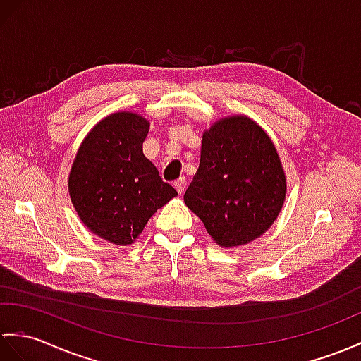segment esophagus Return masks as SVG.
<instances>
[{
	"label": "esophagus",
	"instance_id": "1",
	"mask_svg": "<svg viewBox=\"0 0 361 361\" xmlns=\"http://www.w3.org/2000/svg\"><path fill=\"white\" fill-rule=\"evenodd\" d=\"M173 186H175V189H177L178 194L181 195L184 192V188H186V178H178L177 181L173 183Z\"/></svg>",
	"mask_w": 361,
	"mask_h": 361
}]
</instances>
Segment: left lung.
I'll return each instance as SVG.
<instances>
[{
    "mask_svg": "<svg viewBox=\"0 0 361 361\" xmlns=\"http://www.w3.org/2000/svg\"><path fill=\"white\" fill-rule=\"evenodd\" d=\"M286 190L271 137L249 116L231 115L203 132L200 166L184 203L216 245L237 247L271 228Z\"/></svg>",
    "mask_w": 361,
    "mask_h": 361,
    "instance_id": "8db88e82",
    "label": "left lung"
}]
</instances>
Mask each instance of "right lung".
Returning <instances> with one entry per match:
<instances>
[{
	"label": "right lung",
	"instance_id": "right-lung-1",
	"mask_svg": "<svg viewBox=\"0 0 361 361\" xmlns=\"http://www.w3.org/2000/svg\"><path fill=\"white\" fill-rule=\"evenodd\" d=\"M150 123L115 112L82 140L69 173V195L80 220L95 235L129 246L158 209L177 197L142 154Z\"/></svg>",
	"mask_w": 361,
	"mask_h": 361
}]
</instances>
